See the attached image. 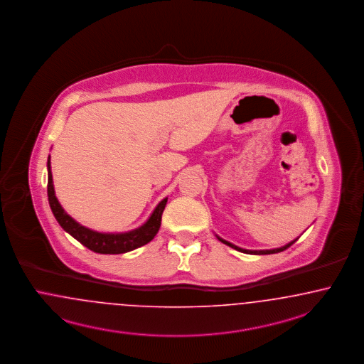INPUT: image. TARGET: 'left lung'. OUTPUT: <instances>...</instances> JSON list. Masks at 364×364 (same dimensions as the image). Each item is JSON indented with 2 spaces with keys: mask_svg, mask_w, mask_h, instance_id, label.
Segmentation results:
<instances>
[{
  "mask_svg": "<svg viewBox=\"0 0 364 364\" xmlns=\"http://www.w3.org/2000/svg\"><path fill=\"white\" fill-rule=\"evenodd\" d=\"M217 238H218L219 241L220 242H223V244H226L228 247H233V249H235V250H238V252H242V253H247V255H272V253H279V252H283V250H286L287 247H290L296 240H294V241H291V242H289L287 245H284V247H277V249H268V250H247V249H242V247H235V245H233V244H230L229 241H226V240H222L220 237H218L217 235Z\"/></svg>",
  "mask_w": 364,
  "mask_h": 364,
  "instance_id": "8db88e82",
  "label": "left lung"
}]
</instances>
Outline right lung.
Instances as JSON below:
<instances>
[{
	"mask_svg": "<svg viewBox=\"0 0 364 364\" xmlns=\"http://www.w3.org/2000/svg\"><path fill=\"white\" fill-rule=\"evenodd\" d=\"M47 171H48L47 196H48V203L54 217L66 233L70 234L87 249L102 255H120V253L134 250L136 247H144L156 237V234L159 233L162 213L168 202V198L161 200L159 205L154 208V211L151 213V215L138 229H134L126 233H100V232L90 230L85 226L80 225L78 222H75L68 213H65V210L59 204L58 199L55 196L54 184H53L50 156L47 160Z\"/></svg>",
	"mask_w": 364,
	"mask_h": 364,
	"instance_id": "1",
	"label": "right lung"
}]
</instances>
